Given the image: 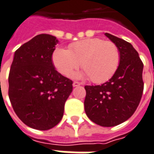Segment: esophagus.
Segmentation results:
<instances>
[{
	"mask_svg": "<svg viewBox=\"0 0 154 154\" xmlns=\"http://www.w3.org/2000/svg\"><path fill=\"white\" fill-rule=\"evenodd\" d=\"M79 86H80V84H79V82H74V83H73V87H74V88Z\"/></svg>",
	"mask_w": 154,
	"mask_h": 154,
	"instance_id": "obj_1",
	"label": "esophagus"
}]
</instances>
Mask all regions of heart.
<instances>
[{
    "mask_svg": "<svg viewBox=\"0 0 154 154\" xmlns=\"http://www.w3.org/2000/svg\"><path fill=\"white\" fill-rule=\"evenodd\" d=\"M52 62L58 72L70 76L81 64L84 71L74 75L75 79L91 78L93 83L100 84L114 75L120 62L118 46L112 41L100 38H88L69 45V49L56 48Z\"/></svg>",
    "mask_w": 154,
    "mask_h": 154,
    "instance_id": "obj_1",
    "label": "heart"
}]
</instances>
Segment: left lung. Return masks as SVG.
I'll list each match as a JSON object with an SVG mask.
<instances>
[{
    "label": "left lung",
    "instance_id": "1",
    "mask_svg": "<svg viewBox=\"0 0 154 154\" xmlns=\"http://www.w3.org/2000/svg\"><path fill=\"white\" fill-rule=\"evenodd\" d=\"M105 35L119 49V65L109 81L84 87V109L97 125L114 127L128 120L138 107L144 90V65L130 43L109 33Z\"/></svg>",
    "mask_w": 154,
    "mask_h": 154
}]
</instances>
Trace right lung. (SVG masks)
<instances>
[{
	"label": "right lung",
	"instance_id": "add662e5",
	"mask_svg": "<svg viewBox=\"0 0 154 154\" xmlns=\"http://www.w3.org/2000/svg\"><path fill=\"white\" fill-rule=\"evenodd\" d=\"M58 40L40 34L14 53L9 75V97L17 116L30 128L45 131L62 120L72 81L54 67L52 54Z\"/></svg>",
	"mask_w": 154,
	"mask_h": 154
}]
</instances>
